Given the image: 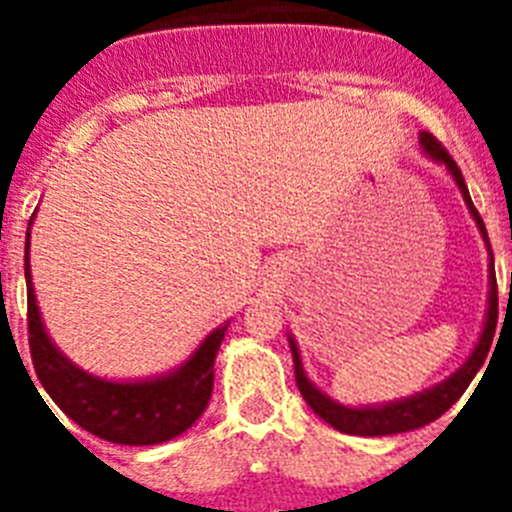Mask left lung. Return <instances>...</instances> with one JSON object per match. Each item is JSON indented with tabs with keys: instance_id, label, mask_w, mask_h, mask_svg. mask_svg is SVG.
Masks as SVG:
<instances>
[{
	"instance_id": "8db88e82",
	"label": "left lung",
	"mask_w": 512,
	"mask_h": 512,
	"mask_svg": "<svg viewBox=\"0 0 512 512\" xmlns=\"http://www.w3.org/2000/svg\"><path fill=\"white\" fill-rule=\"evenodd\" d=\"M420 151L431 158L433 164L443 166L449 171V176L454 179V184L459 187L461 197H464V205H467L469 215L477 223L479 235L487 246V256H490V264H487V271H490V292H487V312H485V325H482V333H479V341L474 343L472 354L467 356V361L456 369L451 377H446L443 382L433 384L428 390L415 392L410 397H400V400L382 402V405H343V402L333 400L330 395H325L320 387L312 384V379L307 377L305 366H302L300 346H297L295 336L287 333L289 348H292V359H295V379L297 387H300L302 397L310 405L320 418L328 425H333L336 431L348 433V436H392V433H408L415 431V428H423V425L433 423L436 418H441L446 410L459 400L467 387L472 384V379L477 377V372L485 364L487 354H490L492 336H495V325H497V282H495V259H492V248L490 238H487L485 223L479 212L474 210L472 197H469V189L464 184V176H461L459 166H456L454 158L443 151L441 143L433 138L431 133H420Z\"/></svg>"
}]
</instances>
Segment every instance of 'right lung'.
I'll use <instances>...</instances> for the list:
<instances>
[{
    "label": "right lung",
    "mask_w": 512,
    "mask_h": 512,
    "mask_svg": "<svg viewBox=\"0 0 512 512\" xmlns=\"http://www.w3.org/2000/svg\"><path fill=\"white\" fill-rule=\"evenodd\" d=\"M33 220L35 215L30 225ZM25 284L35 374L51 400L84 431L125 446H153L182 436L205 413L228 320L210 330L189 359L169 372L143 379H107L74 364L48 336L30 271V228L25 235Z\"/></svg>",
    "instance_id": "obj_1"
}]
</instances>
